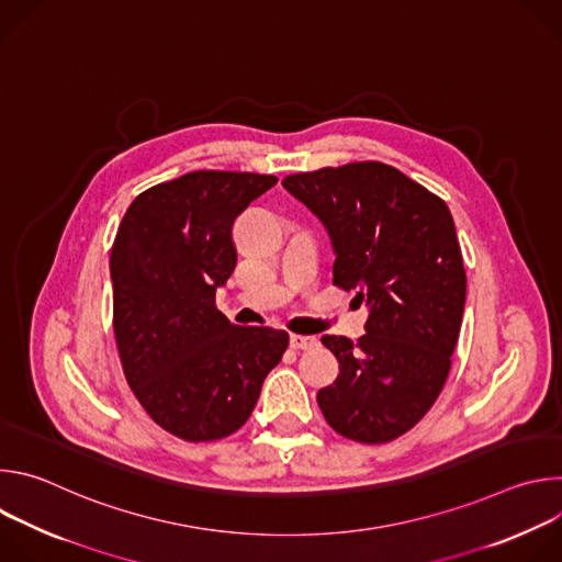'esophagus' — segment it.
Wrapping results in <instances>:
<instances>
[{"label": "esophagus", "instance_id": "34e87169", "mask_svg": "<svg viewBox=\"0 0 562 562\" xmlns=\"http://www.w3.org/2000/svg\"><path fill=\"white\" fill-rule=\"evenodd\" d=\"M289 345H291V349H295V351H302V349H313V347H317V340H315L313 336H300V334H291V338H289Z\"/></svg>", "mask_w": 562, "mask_h": 562}]
</instances>
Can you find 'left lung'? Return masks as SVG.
Listing matches in <instances>:
<instances>
[{
  "label": "left lung",
  "mask_w": 562,
  "mask_h": 562,
  "mask_svg": "<svg viewBox=\"0 0 562 562\" xmlns=\"http://www.w3.org/2000/svg\"><path fill=\"white\" fill-rule=\"evenodd\" d=\"M282 187L327 228L334 284L369 308L358 342L323 336L340 373L317 391L319 412L349 440L389 442L431 409L451 369L467 297L453 217L382 162L297 173Z\"/></svg>",
  "instance_id": "8db88e82"
}]
</instances>
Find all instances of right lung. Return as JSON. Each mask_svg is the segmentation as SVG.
Wrapping results in <instances>:
<instances>
[{
  "label": "right lung",
  "instance_id": "obj_1",
  "mask_svg": "<svg viewBox=\"0 0 562 562\" xmlns=\"http://www.w3.org/2000/svg\"><path fill=\"white\" fill-rule=\"evenodd\" d=\"M278 178L193 171L139 193L111 249L113 329L144 412L209 442L243 427L289 334L237 327L215 308L237 256L231 226Z\"/></svg>",
  "mask_w": 562,
  "mask_h": 562
}]
</instances>
